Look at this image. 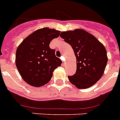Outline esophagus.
Segmentation results:
<instances>
[{
	"instance_id": "obj_1",
	"label": "esophagus",
	"mask_w": 120,
	"mask_h": 120,
	"mask_svg": "<svg viewBox=\"0 0 120 120\" xmlns=\"http://www.w3.org/2000/svg\"><path fill=\"white\" fill-rule=\"evenodd\" d=\"M60 58H61V60H62V65H65V58H64V57L63 56H61Z\"/></svg>"
}]
</instances>
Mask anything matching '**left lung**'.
<instances>
[{
  "mask_svg": "<svg viewBox=\"0 0 120 120\" xmlns=\"http://www.w3.org/2000/svg\"><path fill=\"white\" fill-rule=\"evenodd\" d=\"M60 37L71 46L76 57V72L68 76V80L79 89L94 85L103 76L108 62L105 46L94 35L80 29L62 32Z\"/></svg>",
  "mask_w": 120,
  "mask_h": 120,
  "instance_id": "left-lung-1",
  "label": "left lung"
}]
</instances>
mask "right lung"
I'll list each match as a JSON object with an SVG mask.
<instances>
[{"label":"right lung","instance_id":"obj_1","mask_svg":"<svg viewBox=\"0 0 120 120\" xmlns=\"http://www.w3.org/2000/svg\"><path fill=\"white\" fill-rule=\"evenodd\" d=\"M61 32L44 27L35 30L19 45L15 64L23 80L30 85L40 87L47 83L53 72L61 66L62 61L50 48L51 41L58 38Z\"/></svg>","mask_w":120,"mask_h":120}]
</instances>
